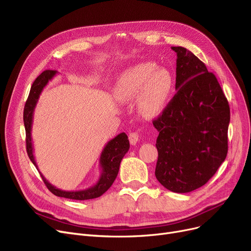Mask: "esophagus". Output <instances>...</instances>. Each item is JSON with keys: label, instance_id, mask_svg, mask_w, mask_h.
I'll use <instances>...</instances> for the list:
<instances>
[{"label": "esophagus", "instance_id": "34e87169", "mask_svg": "<svg viewBox=\"0 0 251 251\" xmlns=\"http://www.w3.org/2000/svg\"><path fill=\"white\" fill-rule=\"evenodd\" d=\"M138 139H139V134L137 132H132L129 134V141L131 144H132V146H135Z\"/></svg>", "mask_w": 251, "mask_h": 251}]
</instances>
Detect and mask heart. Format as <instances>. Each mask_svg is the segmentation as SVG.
I'll return each instance as SVG.
<instances>
[{"label": "heart", "mask_w": 251, "mask_h": 251, "mask_svg": "<svg viewBox=\"0 0 251 251\" xmlns=\"http://www.w3.org/2000/svg\"><path fill=\"white\" fill-rule=\"evenodd\" d=\"M172 88V76L167 69L156 68L153 63H142L122 73L116 94L122 100H137L141 115L154 117L166 108Z\"/></svg>", "instance_id": "1"}]
</instances>
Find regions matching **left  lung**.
Segmentation results:
<instances>
[{
	"label": "left lung",
	"mask_w": 251,
	"mask_h": 251,
	"mask_svg": "<svg viewBox=\"0 0 251 251\" xmlns=\"http://www.w3.org/2000/svg\"><path fill=\"white\" fill-rule=\"evenodd\" d=\"M172 50L177 92L152 122L159 131L154 174L168 190L186 193L203 186L225 161L230 108L204 63L185 48Z\"/></svg>",
	"instance_id": "obj_1"
}]
</instances>
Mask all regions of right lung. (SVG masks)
I'll return each mask as SVG.
<instances>
[{"label": "right lung", "mask_w": 251, "mask_h": 251, "mask_svg": "<svg viewBox=\"0 0 251 251\" xmlns=\"http://www.w3.org/2000/svg\"><path fill=\"white\" fill-rule=\"evenodd\" d=\"M57 74V71L54 70H46L41 75H39L30 88V92L27 100L24 105V112H23V121L24 127L26 132V151L29 156L32 164L37 168L34 155H33V147H32V138H31V129H32V119H33V112L35 109V105L37 100L41 96L44 87L48 84L50 80H51ZM129 140L128 136L123 132L118 134L115 138L110 140L105 147L103 148L100 157V166L101 169L100 176L97 182L96 185L89 187L84 190H78V191H65L55 187L45 178V176L41 174L46 186L48 189L57 196L65 197V199L69 200H76V201H86L97 199L107 191L114 183L118 172L119 168H120L121 161L129 150ZM39 171V170H38Z\"/></svg>", "instance_id": "right-lung-1"}]
</instances>
